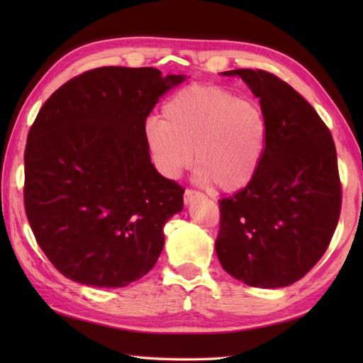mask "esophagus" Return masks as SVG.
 <instances>
[{
  "instance_id": "obj_1",
  "label": "esophagus",
  "mask_w": 363,
  "mask_h": 363,
  "mask_svg": "<svg viewBox=\"0 0 363 363\" xmlns=\"http://www.w3.org/2000/svg\"><path fill=\"white\" fill-rule=\"evenodd\" d=\"M201 196H203V194H199V191L187 189L186 194H184V203H186V204H191V203L195 201L196 198H201Z\"/></svg>"
}]
</instances>
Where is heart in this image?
<instances>
[{"label":"heart","mask_w":363,"mask_h":363,"mask_svg":"<svg viewBox=\"0 0 363 363\" xmlns=\"http://www.w3.org/2000/svg\"><path fill=\"white\" fill-rule=\"evenodd\" d=\"M267 137V118L256 104L199 84L177 90L162 107V118L145 123V140L162 174L177 177L195 159L199 177L226 194L257 174Z\"/></svg>","instance_id":"heart-1"}]
</instances>
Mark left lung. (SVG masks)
<instances>
[{"mask_svg":"<svg viewBox=\"0 0 363 363\" xmlns=\"http://www.w3.org/2000/svg\"><path fill=\"white\" fill-rule=\"evenodd\" d=\"M259 98L268 125L257 174L220 199L215 251L221 267L251 287L299 281L323 257L342 209L333 134L287 82L264 70H230Z\"/></svg>","mask_w":363,"mask_h":363,"instance_id":"obj_1","label":"left lung"}]
</instances>
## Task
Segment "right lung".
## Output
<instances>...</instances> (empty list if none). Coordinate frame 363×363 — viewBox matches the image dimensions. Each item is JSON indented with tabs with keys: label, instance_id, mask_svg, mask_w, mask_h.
Here are the masks:
<instances>
[{
	"label": "right lung",
	"instance_id": "obj_1",
	"mask_svg": "<svg viewBox=\"0 0 363 363\" xmlns=\"http://www.w3.org/2000/svg\"><path fill=\"white\" fill-rule=\"evenodd\" d=\"M186 76L101 67L46 99L25 150V211L45 256L68 279L126 287L156 264L184 189L151 164L145 123Z\"/></svg>",
	"mask_w": 363,
	"mask_h": 363
}]
</instances>
